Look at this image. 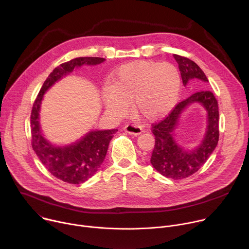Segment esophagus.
Here are the masks:
<instances>
[{
	"label": "esophagus",
	"mask_w": 249,
	"mask_h": 249,
	"mask_svg": "<svg viewBox=\"0 0 249 249\" xmlns=\"http://www.w3.org/2000/svg\"><path fill=\"white\" fill-rule=\"evenodd\" d=\"M124 130L128 134L134 135V136L140 135L142 132H143V129H142V127L140 125H138V124H127L124 127Z\"/></svg>",
	"instance_id": "obj_1"
}]
</instances>
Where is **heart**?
<instances>
[{
    "label": "heart",
    "mask_w": 249,
    "mask_h": 249,
    "mask_svg": "<svg viewBox=\"0 0 249 249\" xmlns=\"http://www.w3.org/2000/svg\"><path fill=\"white\" fill-rule=\"evenodd\" d=\"M180 90V78L174 66L152 61H138L122 66L112 88L104 90L106 108L125 115L133 101L134 111L153 120L169 112Z\"/></svg>",
    "instance_id": "heart-1"
}]
</instances>
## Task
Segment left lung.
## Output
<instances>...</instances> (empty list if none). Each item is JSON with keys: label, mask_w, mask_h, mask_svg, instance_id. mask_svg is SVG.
I'll use <instances>...</instances> for the list:
<instances>
[{"label": "left lung", "mask_w": 249, "mask_h": 249, "mask_svg": "<svg viewBox=\"0 0 249 249\" xmlns=\"http://www.w3.org/2000/svg\"><path fill=\"white\" fill-rule=\"evenodd\" d=\"M173 57L178 64L183 85L186 86L190 83L194 89L199 90L177 103L162 120L152 124L156 143L151 163L167 178L182 179L197 172L218 145L220 136L219 106L215 95L208 89V79L200 67L186 57L176 54ZM194 102L201 103L206 108L208 126L201 145L193 151L186 152L175 143L173 131L182 110Z\"/></svg>", "instance_id": "8db88e82"}]
</instances>
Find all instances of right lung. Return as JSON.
Instances as JSON below:
<instances>
[{
	"instance_id": "1",
	"label": "right lung",
	"mask_w": 249,
	"mask_h": 249,
	"mask_svg": "<svg viewBox=\"0 0 249 249\" xmlns=\"http://www.w3.org/2000/svg\"><path fill=\"white\" fill-rule=\"evenodd\" d=\"M99 57H79L65 62L55 68L44 82L38 95L34 100L31 115V146L45 168L56 178L71 184L87 181L103 162L108 145L116 129L91 131L76 144L57 148L49 144L41 134L38 116L39 108L45 91L76 68L86 65H96L104 61Z\"/></svg>"
}]
</instances>
